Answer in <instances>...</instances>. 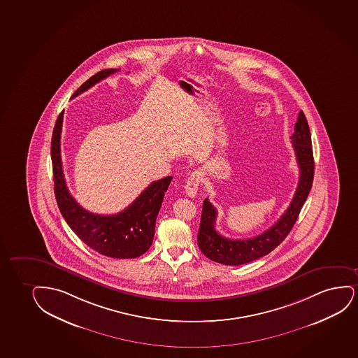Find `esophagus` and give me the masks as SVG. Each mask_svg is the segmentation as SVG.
I'll use <instances>...</instances> for the list:
<instances>
[{"instance_id":"obj_1","label":"esophagus","mask_w":358,"mask_h":358,"mask_svg":"<svg viewBox=\"0 0 358 358\" xmlns=\"http://www.w3.org/2000/svg\"><path fill=\"white\" fill-rule=\"evenodd\" d=\"M199 182H201V173L199 171L191 173L190 177L187 178V180H186V195L189 197H195L197 195Z\"/></svg>"}]
</instances>
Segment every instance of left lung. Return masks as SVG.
I'll list each match as a JSON object with an SVG mask.
<instances>
[{
    "label": "left lung",
    "instance_id": "1",
    "mask_svg": "<svg viewBox=\"0 0 358 358\" xmlns=\"http://www.w3.org/2000/svg\"><path fill=\"white\" fill-rule=\"evenodd\" d=\"M290 139L294 149L295 159L298 162L300 177L289 207L277 222L270 229L264 231L263 234L248 240H230L215 230L217 209L209 202L208 199H204L197 243L201 252L207 258L215 263L230 266L250 263L272 252L288 236L294 227L305 201L308 199L315 173L311 133L308 120L303 111L299 113L294 133L290 136Z\"/></svg>",
    "mask_w": 358,
    "mask_h": 358
}]
</instances>
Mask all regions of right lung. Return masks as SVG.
I'll use <instances>...</instances> for the list:
<instances>
[{
	"instance_id": "right-lung-1",
	"label": "right lung",
	"mask_w": 358,
	"mask_h": 358,
	"mask_svg": "<svg viewBox=\"0 0 358 358\" xmlns=\"http://www.w3.org/2000/svg\"><path fill=\"white\" fill-rule=\"evenodd\" d=\"M116 71V69H105L95 73L73 93V98ZM63 115L62 111L58 116L50 143L55 199L60 213L78 238L95 252L116 259L141 257L152 245L156 217L173 178L166 177L151 182L129 207L120 213L100 215L82 208L69 192L64 178L60 156Z\"/></svg>"
}]
</instances>
